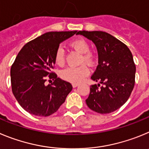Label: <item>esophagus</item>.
Segmentation results:
<instances>
[{"mask_svg": "<svg viewBox=\"0 0 149 149\" xmlns=\"http://www.w3.org/2000/svg\"><path fill=\"white\" fill-rule=\"evenodd\" d=\"M72 86H73V88H76L77 86H79V84H77V83H73L72 84Z\"/></svg>", "mask_w": 149, "mask_h": 149, "instance_id": "obj_1", "label": "esophagus"}]
</instances>
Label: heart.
Wrapping results in <instances>:
<instances>
[{
	"label": "heart",
	"mask_w": 149,
	"mask_h": 149,
	"mask_svg": "<svg viewBox=\"0 0 149 149\" xmlns=\"http://www.w3.org/2000/svg\"><path fill=\"white\" fill-rule=\"evenodd\" d=\"M70 46L76 51L82 55L81 61H84L88 65H92L94 61V56L90 51V45L84 38H78L70 42ZM65 53L62 47H58L55 54V62L58 66H62L65 64ZM89 74V69L85 65L79 67H69L62 70L60 76L65 81L72 83H79Z\"/></svg>",
	"instance_id": "b5f03b06"
}]
</instances>
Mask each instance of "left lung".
Segmentation results:
<instances>
[{
	"mask_svg": "<svg viewBox=\"0 0 149 149\" xmlns=\"http://www.w3.org/2000/svg\"><path fill=\"white\" fill-rule=\"evenodd\" d=\"M76 35L91 40L98 52L99 65L91 79L100 84L91 86L87 105L97 113L113 112L126 102L134 89L136 66L132 53L124 43L105 32L83 30Z\"/></svg>",
	"mask_w": 149,
	"mask_h": 149,
	"instance_id": "8db88e82",
	"label": "left lung"
}]
</instances>
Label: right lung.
Segmentation results:
<instances>
[{
	"instance_id": "1",
	"label": "right lung",
	"mask_w": 149,
	"mask_h": 149,
	"mask_svg": "<svg viewBox=\"0 0 149 149\" xmlns=\"http://www.w3.org/2000/svg\"><path fill=\"white\" fill-rule=\"evenodd\" d=\"M76 33L48 32L26 43L18 53L10 70L12 91L20 105L29 113L53 114L73 89L70 83L57 77L51 70L60 44ZM47 78L54 81L47 86Z\"/></svg>"
}]
</instances>
